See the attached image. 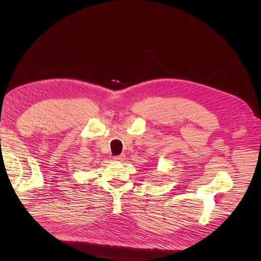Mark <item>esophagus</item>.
Returning <instances> with one entry per match:
<instances>
[{
  "instance_id": "1",
  "label": "esophagus",
  "mask_w": 261,
  "mask_h": 261,
  "mask_svg": "<svg viewBox=\"0 0 261 261\" xmlns=\"http://www.w3.org/2000/svg\"><path fill=\"white\" fill-rule=\"evenodd\" d=\"M114 160L116 162H123L125 160V156L124 155H120V156H115Z\"/></svg>"
}]
</instances>
